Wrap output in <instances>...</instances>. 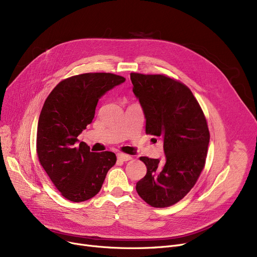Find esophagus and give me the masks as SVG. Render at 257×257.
Wrapping results in <instances>:
<instances>
[{"label":"esophagus","mask_w":257,"mask_h":257,"mask_svg":"<svg viewBox=\"0 0 257 257\" xmlns=\"http://www.w3.org/2000/svg\"><path fill=\"white\" fill-rule=\"evenodd\" d=\"M117 159L120 160V161H128V160H131L132 157H131L130 155H127V154L118 153V154H117Z\"/></svg>","instance_id":"1"}]
</instances>
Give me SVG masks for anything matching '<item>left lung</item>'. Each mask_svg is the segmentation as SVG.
<instances>
[{"label": "left lung", "mask_w": 257, "mask_h": 257, "mask_svg": "<svg viewBox=\"0 0 257 257\" xmlns=\"http://www.w3.org/2000/svg\"><path fill=\"white\" fill-rule=\"evenodd\" d=\"M133 93L146 118V133L164 142L165 160L141 157L146 176L137 183L140 197L153 207L180 201L204 168L209 144L205 116L191 89L164 75L130 74Z\"/></svg>", "instance_id": "obj_1"}]
</instances>
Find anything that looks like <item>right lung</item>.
Here are the masks:
<instances>
[{
    "mask_svg": "<svg viewBox=\"0 0 257 257\" xmlns=\"http://www.w3.org/2000/svg\"><path fill=\"white\" fill-rule=\"evenodd\" d=\"M125 78L110 73H87L67 78L47 98L37 125L39 163L61 195L73 202L96 196L115 154L91 152L78 136L91 123L99 99Z\"/></svg>",
    "mask_w": 257,
    "mask_h": 257,
    "instance_id": "right-lung-1",
    "label": "right lung"
}]
</instances>
